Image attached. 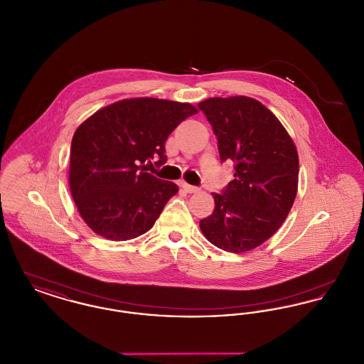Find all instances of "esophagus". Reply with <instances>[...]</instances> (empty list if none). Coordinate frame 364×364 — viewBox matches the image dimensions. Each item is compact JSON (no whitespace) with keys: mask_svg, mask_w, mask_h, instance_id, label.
<instances>
[{"mask_svg":"<svg viewBox=\"0 0 364 364\" xmlns=\"http://www.w3.org/2000/svg\"><path fill=\"white\" fill-rule=\"evenodd\" d=\"M180 186H181V188L186 191V192H188V193H195V192H199V188L198 187H193V186H190V184H187L186 181H181L180 183Z\"/></svg>","mask_w":364,"mask_h":364,"instance_id":"1","label":"esophagus"}]
</instances>
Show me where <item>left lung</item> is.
I'll return each instance as SVG.
<instances>
[{
    "mask_svg": "<svg viewBox=\"0 0 364 364\" xmlns=\"http://www.w3.org/2000/svg\"><path fill=\"white\" fill-rule=\"evenodd\" d=\"M198 107L213 125L221 162L236 164L225 191L211 192L215 208L200 220V230L224 251H251L277 232L292 208L297 149L273 112L254 98L214 97Z\"/></svg>",
    "mask_w": 364,
    "mask_h": 364,
    "instance_id": "8db88e82",
    "label": "left lung"
}]
</instances>
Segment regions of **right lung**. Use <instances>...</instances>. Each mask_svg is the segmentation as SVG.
<instances>
[{"label":"right lung","instance_id":"add662e5","mask_svg":"<svg viewBox=\"0 0 364 364\" xmlns=\"http://www.w3.org/2000/svg\"><path fill=\"white\" fill-rule=\"evenodd\" d=\"M188 102L128 98L107 105L82 122L70 144V195L87 226L113 242L139 237L156 224L178 192L172 181L146 172L166 162L165 141L196 114Z\"/></svg>","mask_w":364,"mask_h":364}]
</instances>
